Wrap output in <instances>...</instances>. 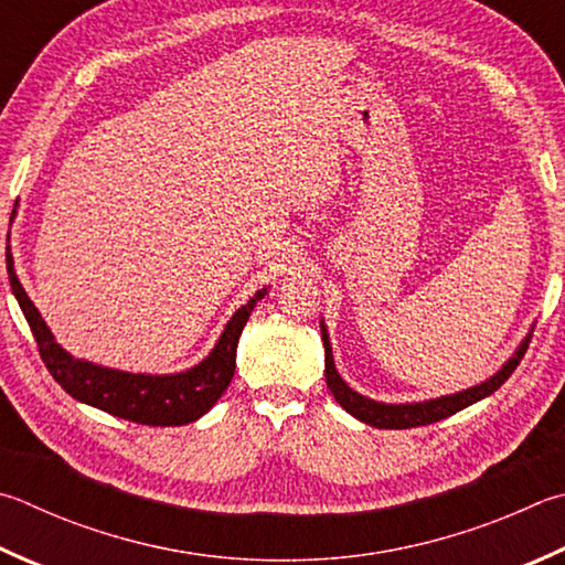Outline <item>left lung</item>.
<instances>
[{"label": "left lung", "instance_id": "left-lung-1", "mask_svg": "<svg viewBox=\"0 0 565 565\" xmlns=\"http://www.w3.org/2000/svg\"><path fill=\"white\" fill-rule=\"evenodd\" d=\"M531 331L524 341L519 343L514 355H511L494 375L487 377V381H481L479 385L459 390V393H452V395H439L433 399H423V403H381V399H373V397L358 393V390L348 385L341 377V373L335 371L331 338H328V328L321 318V338H323V351H326V383H328V390L333 393L335 403L341 405L345 413H351L355 419H361V423L371 425V427L407 429V427L433 425V423H439V419L459 413V409L479 403V399L489 397L494 390L504 385L509 381V375L516 371L521 358H524V353H526Z\"/></svg>", "mask_w": 565, "mask_h": 565}]
</instances>
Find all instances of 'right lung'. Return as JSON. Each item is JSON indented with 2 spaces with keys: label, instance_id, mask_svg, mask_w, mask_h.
Here are the masks:
<instances>
[{
  "label": "right lung",
  "instance_id": "1",
  "mask_svg": "<svg viewBox=\"0 0 565 565\" xmlns=\"http://www.w3.org/2000/svg\"><path fill=\"white\" fill-rule=\"evenodd\" d=\"M17 210L12 212L14 220ZM9 242V234H7ZM7 274L12 284V294L19 301L29 328L36 338L41 361L46 363L49 373L54 381L66 390L78 403L104 409L113 417L130 419L138 425L152 427H178L188 425L207 415L212 405L222 397L224 390L232 383L234 365H237V343L239 335L247 326L254 306L266 296V286L256 291L252 299L239 306L234 316L224 326L222 335L217 338L207 358H202L198 365L188 367L182 373L168 375H150V373H128L106 367L98 363L74 358L66 348L56 343L54 333L41 318L34 301L29 299L22 281H19L14 269L12 249L7 247Z\"/></svg>",
  "mask_w": 565,
  "mask_h": 565
}]
</instances>
